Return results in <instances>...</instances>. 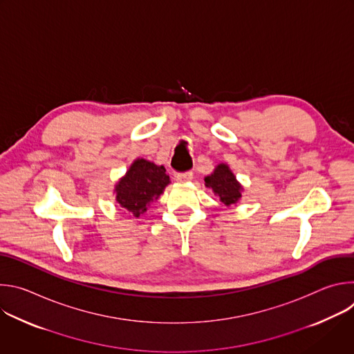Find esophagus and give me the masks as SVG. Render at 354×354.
Returning a JSON list of instances; mask_svg holds the SVG:
<instances>
[{
  "label": "esophagus",
  "instance_id": "34e87169",
  "mask_svg": "<svg viewBox=\"0 0 354 354\" xmlns=\"http://www.w3.org/2000/svg\"><path fill=\"white\" fill-rule=\"evenodd\" d=\"M192 179H193L192 172H185V174H178L176 175V182H179V183H186V182H190Z\"/></svg>",
  "mask_w": 354,
  "mask_h": 354
}]
</instances>
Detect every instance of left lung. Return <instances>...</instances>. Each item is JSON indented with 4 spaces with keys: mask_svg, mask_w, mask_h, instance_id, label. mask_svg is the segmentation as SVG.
<instances>
[{
    "mask_svg": "<svg viewBox=\"0 0 354 354\" xmlns=\"http://www.w3.org/2000/svg\"><path fill=\"white\" fill-rule=\"evenodd\" d=\"M205 185L213 190L214 196H217L221 203L227 207L239 203L242 197L243 186L236 180V176L228 164H218L214 171L205 178Z\"/></svg>",
    "mask_w": 354,
    "mask_h": 354,
    "instance_id": "8db88e82",
    "label": "left lung"
}]
</instances>
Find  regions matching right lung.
Returning <instances> with one entry per match:
<instances>
[{
  "mask_svg": "<svg viewBox=\"0 0 354 354\" xmlns=\"http://www.w3.org/2000/svg\"><path fill=\"white\" fill-rule=\"evenodd\" d=\"M165 171L164 165L136 158L126 174L116 182L113 189L115 200L133 217H140L171 183Z\"/></svg>",
  "mask_w": 354,
  "mask_h": 354,
  "instance_id": "add662e5",
  "label": "right lung"
}]
</instances>
